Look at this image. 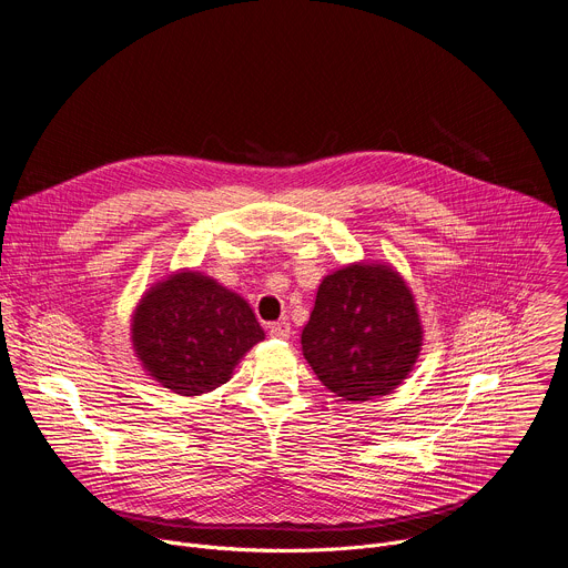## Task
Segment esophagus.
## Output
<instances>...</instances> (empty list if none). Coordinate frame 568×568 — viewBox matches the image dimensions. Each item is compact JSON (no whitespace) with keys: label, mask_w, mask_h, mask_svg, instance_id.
Returning <instances> with one entry per match:
<instances>
[{"label":"esophagus","mask_w":568,"mask_h":568,"mask_svg":"<svg viewBox=\"0 0 568 568\" xmlns=\"http://www.w3.org/2000/svg\"><path fill=\"white\" fill-rule=\"evenodd\" d=\"M270 335L278 337V339H287L292 335V326L287 321H274V323H270Z\"/></svg>","instance_id":"1"}]
</instances>
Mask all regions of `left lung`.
<instances>
[{"label":"left lung","mask_w":568,"mask_h":568,"mask_svg":"<svg viewBox=\"0 0 568 568\" xmlns=\"http://www.w3.org/2000/svg\"><path fill=\"white\" fill-rule=\"evenodd\" d=\"M301 344L323 386L364 402L409 375L423 328L409 287L390 267L351 265L318 285Z\"/></svg>","instance_id":"left-lung-1"}]
</instances>
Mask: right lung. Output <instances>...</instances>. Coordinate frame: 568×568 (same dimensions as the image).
I'll use <instances>...</instances> for the list:
<instances>
[{"instance_id": "add662e5", "label": "right lung", "mask_w": 568, "mask_h": 568, "mask_svg": "<svg viewBox=\"0 0 568 568\" xmlns=\"http://www.w3.org/2000/svg\"><path fill=\"white\" fill-rule=\"evenodd\" d=\"M265 337L252 307L215 281L178 274L136 307L132 342L139 359L166 388L200 395L224 384Z\"/></svg>"}]
</instances>
